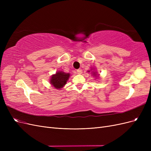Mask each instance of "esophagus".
<instances>
[{
  "instance_id": "obj_1",
  "label": "esophagus",
  "mask_w": 151,
  "mask_h": 151,
  "mask_svg": "<svg viewBox=\"0 0 151 151\" xmlns=\"http://www.w3.org/2000/svg\"><path fill=\"white\" fill-rule=\"evenodd\" d=\"M77 74H81L82 73H83V70H82L81 68H79V69H77Z\"/></svg>"
}]
</instances>
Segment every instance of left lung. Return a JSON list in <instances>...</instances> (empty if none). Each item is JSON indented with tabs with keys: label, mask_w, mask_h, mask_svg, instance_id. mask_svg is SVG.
<instances>
[{
	"label": "left lung",
	"mask_w": 151,
	"mask_h": 151,
	"mask_svg": "<svg viewBox=\"0 0 151 151\" xmlns=\"http://www.w3.org/2000/svg\"><path fill=\"white\" fill-rule=\"evenodd\" d=\"M88 72H90V70H88ZM92 73H93L92 74H93V76H94L95 77H97V76H98H98H99V75L96 74H97V72H93H93H92Z\"/></svg>",
	"instance_id": "8db88e82"
}]
</instances>
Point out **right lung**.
Instances as JSON below:
<instances>
[{
  "mask_svg": "<svg viewBox=\"0 0 151 151\" xmlns=\"http://www.w3.org/2000/svg\"><path fill=\"white\" fill-rule=\"evenodd\" d=\"M69 73H65L62 71L57 72L55 74L52 76L50 80V83L55 88L61 89L64 86L68 79H69Z\"/></svg>",
  "mask_w": 151,
  "mask_h": 151,
  "instance_id": "obj_1",
  "label": "right lung"
}]
</instances>
